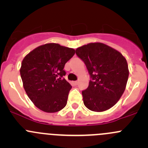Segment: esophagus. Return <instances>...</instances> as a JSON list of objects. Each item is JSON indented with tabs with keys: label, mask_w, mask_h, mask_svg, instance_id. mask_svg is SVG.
<instances>
[{
	"label": "esophagus",
	"mask_w": 148,
	"mask_h": 148,
	"mask_svg": "<svg viewBox=\"0 0 148 148\" xmlns=\"http://www.w3.org/2000/svg\"><path fill=\"white\" fill-rule=\"evenodd\" d=\"M78 81H75V82H73V84H74V85H77L78 84Z\"/></svg>",
	"instance_id": "1"
}]
</instances>
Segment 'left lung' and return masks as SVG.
I'll return each instance as SVG.
<instances>
[{"mask_svg": "<svg viewBox=\"0 0 148 148\" xmlns=\"http://www.w3.org/2000/svg\"><path fill=\"white\" fill-rule=\"evenodd\" d=\"M90 74L87 89L82 91L85 107L94 112H104L118 102L129 77L127 62L122 53L110 46L96 42L76 49Z\"/></svg>", "mask_w": 148, "mask_h": 148, "instance_id": "1", "label": "left lung"}]
</instances>
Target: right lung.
Masks as SVG:
<instances>
[{
	"instance_id": "obj_1",
	"label": "right lung",
	"mask_w": 148,
	"mask_h": 148,
	"mask_svg": "<svg viewBox=\"0 0 148 148\" xmlns=\"http://www.w3.org/2000/svg\"><path fill=\"white\" fill-rule=\"evenodd\" d=\"M74 53V49L50 43L38 46L23 59L20 74L23 88L39 110L53 113L66 105L71 86L63 78L64 68Z\"/></svg>"
}]
</instances>
